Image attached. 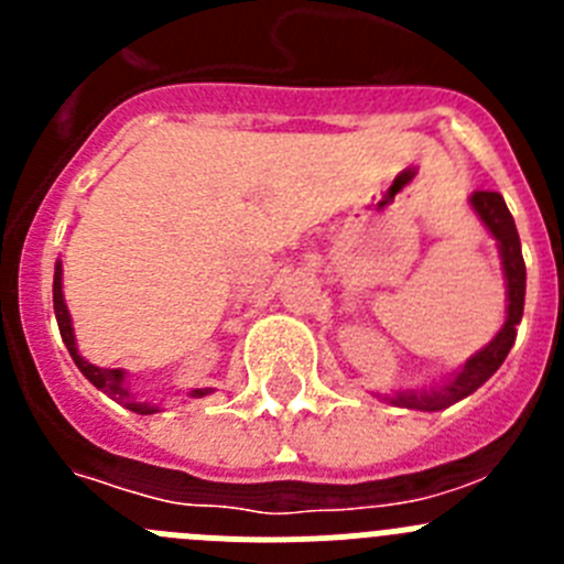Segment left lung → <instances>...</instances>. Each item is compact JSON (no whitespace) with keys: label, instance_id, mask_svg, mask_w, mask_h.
Instances as JSON below:
<instances>
[{"label":"left lung","instance_id":"obj_1","mask_svg":"<svg viewBox=\"0 0 564 564\" xmlns=\"http://www.w3.org/2000/svg\"><path fill=\"white\" fill-rule=\"evenodd\" d=\"M471 206L480 214V220L486 223L488 231L495 234L497 242H500L502 253V268H506L508 279V318L502 330L497 333L495 341L482 347L477 356L468 358L463 364V370L457 372L455 381H449L446 387H437V390L430 392H401L398 398H392V403L398 406H406V410H423V412H435L446 410L460 398L471 395L477 387L488 381L500 370V364L506 361L508 350L514 347L517 338V325L522 318V305H525V262H522L520 251V234H517L514 217L508 212L506 200H502L497 192H477L471 197Z\"/></svg>","mask_w":564,"mask_h":564}]
</instances>
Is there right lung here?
Here are the masks:
<instances>
[{"mask_svg":"<svg viewBox=\"0 0 564 564\" xmlns=\"http://www.w3.org/2000/svg\"><path fill=\"white\" fill-rule=\"evenodd\" d=\"M53 307H56V322H58V330H62L64 344H67L69 356L76 361L78 370L87 376V381L93 387H98L101 392H107L112 401L123 403L127 410L132 412H141V415H152L154 406H147V403H134L129 390L123 387V372L121 370H104V367H96V364L84 361L76 350V338H73V325H69V313L67 305H64V296H62V262H56V276H53ZM208 390H192V398H203Z\"/></svg>","mask_w":564,"mask_h":564,"instance_id":"1","label":"right lung"}]
</instances>
